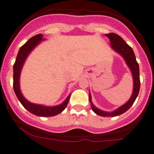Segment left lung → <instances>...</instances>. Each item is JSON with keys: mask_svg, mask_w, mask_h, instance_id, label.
<instances>
[{"mask_svg": "<svg viewBox=\"0 0 154 154\" xmlns=\"http://www.w3.org/2000/svg\"><path fill=\"white\" fill-rule=\"evenodd\" d=\"M106 36L110 39L111 47L124 57L127 66L130 69L132 74V78H133V91H132V94L129 101H127V103H125L122 106H121V107L118 108V109H116V110L112 112H104V111L97 109L91 102V93H89V101L91 103V109L97 115L103 117H115L122 115L123 113L127 112L129 108L132 106L135 99L137 98V96H138L140 90L139 66H138V62L136 61L135 54H134L132 48L119 35L116 34L115 33H110L106 34Z\"/></svg>", "mask_w": 154, "mask_h": 154, "instance_id": "1", "label": "left lung"}]
</instances>
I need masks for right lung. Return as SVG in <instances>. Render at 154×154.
Here are the masks:
<instances>
[{
	"label": "right lung",
	"instance_id": "right-lung-1",
	"mask_svg": "<svg viewBox=\"0 0 154 154\" xmlns=\"http://www.w3.org/2000/svg\"><path fill=\"white\" fill-rule=\"evenodd\" d=\"M42 33L36 35L27 40L25 44H24L19 49V53L16 57V62L13 65V89L16 97L19 99L22 106L27 109L28 112L36 116L40 117H52L61 113L67 106L69 103L70 94L67 97V98L60 105L56 106H45L42 105L34 104L30 103L23 97L20 90V85H19V78H20L21 70L22 69L24 63L26 58L30 54V51L39 43L42 40H43Z\"/></svg>",
	"mask_w": 154,
	"mask_h": 154
}]
</instances>
